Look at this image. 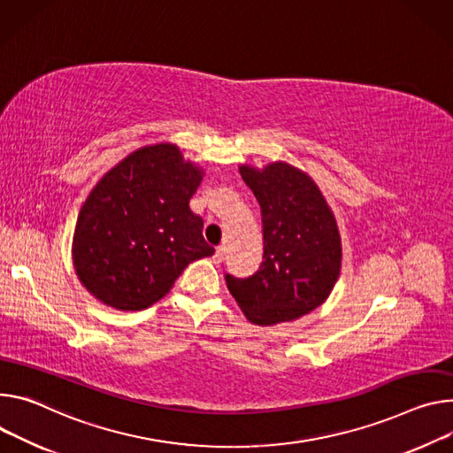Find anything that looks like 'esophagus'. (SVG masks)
<instances>
[{
	"label": "esophagus",
	"mask_w": 453,
	"mask_h": 453,
	"mask_svg": "<svg viewBox=\"0 0 453 453\" xmlns=\"http://www.w3.org/2000/svg\"><path fill=\"white\" fill-rule=\"evenodd\" d=\"M224 257H226V248H217V251H215V255H213V262L215 264H222L224 262Z\"/></svg>",
	"instance_id": "1"
}]
</instances>
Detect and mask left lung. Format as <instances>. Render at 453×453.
Here are the masks:
<instances>
[{
  "instance_id": "1",
  "label": "left lung",
  "mask_w": 453,
  "mask_h": 453,
  "mask_svg": "<svg viewBox=\"0 0 453 453\" xmlns=\"http://www.w3.org/2000/svg\"><path fill=\"white\" fill-rule=\"evenodd\" d=\"M238 172L260 203L264 262L250 278L226 274L227 289L255 325L295 321L319 307L338 281L336 217L316 182L291 164H242Z\"/></svg>"
}]
</instances>
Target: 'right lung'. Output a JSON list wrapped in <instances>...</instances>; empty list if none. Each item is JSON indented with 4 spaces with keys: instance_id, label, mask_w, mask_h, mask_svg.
Wrapping results in <instances>:
<instances>
[{
    "instance_id": "add662e5",
    "label": "right lung",
    "mask_w": 453,
    "mask_h": 453,
    "mask_svg": "<svg viewBox=\"0 0 453 453\" xmlns=\"http://www.w3.org/2000/svg\"><path fill=\"white\" fill-rule=\"evenodd\" d=\"M203 170L172 142L142 146L106 172L79 211L73 269L85 289L117 311L166 296L193 260L215 250L189 200Z\"/></svg>"
}]
</instances>
